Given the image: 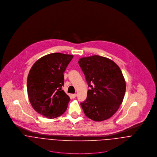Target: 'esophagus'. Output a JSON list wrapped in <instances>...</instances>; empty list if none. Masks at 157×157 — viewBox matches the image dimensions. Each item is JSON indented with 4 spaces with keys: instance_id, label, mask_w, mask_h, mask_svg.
I'll return each mask as SVG.
<instances>
[{
    "instance_id": "34e87169",
    "label": "esophagus",
    "mask_w": 157,
    "mask_h": 157,
    "mask_svg": "<svg viewBox=\"0 0 157 157\" xmlns=\"http://www.w3.org/2000/svg\"><path fill=\"white\" fill-rule=\"evenodd\" d=\"M71 97H72V98H75L76 97H77V94H71Z\"/></svg>"
}]
</instances>
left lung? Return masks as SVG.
<instances>
[{"instance_id": "left-lung-1", "label": "left lung", "mask_w": 157, "mask_h": 157, "mask_svg": "<svg viewBox=\"0 0 157 157\" xmlns=\"http://www.w3.org/2000/svg\"><path fill=\"white\" fill-rule=\"evenodd\" d=\"M90 90L80 103L85 114L95 121L106 120L117 112L122 103L126 82L119 67L112 60L95 55L79 59Z\"/></svg>"}]
</instances>
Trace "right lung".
Wrapping results in <instances>:
<instances>
[{
	"mask_svg": "<svg viewBox=\"0 0 157 157\" xmlns=\"http://www.w3.org/2000/svg\"><path fill=\"white\" fill-rule=\"evenodd\" d=\"M74 56L52 53L37 60L27 78L29 100L34 109L48 118H55L66 111L69 97L62 90L65 72Z\"/></svg>",
	"mask_w": 157,
	"mask_h": 157,
	"instance_id": "add662e5",
	"label": "right lung"
}]
</instances>
